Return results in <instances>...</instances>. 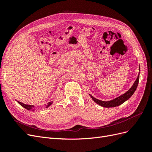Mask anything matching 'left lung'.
Wrapping results in <instances>:
<instances>
[{
    "label": "left lung",
    "mask_w": 152,
    "mask_h": 152,
    "mask_svg": "<svg viewBox=\"0 0 152 152\" xmlns=\"http://www.w3.org/2000/svg\"><path fill=\"white\" fill-rule=\"evenodd\" d=\"M139 71H140V66L139 67ZM139 80H140V72H139L138 76H137L136 80L134 82V84H133L132 87L126 92V93H125L121 96H119L118 97L115 98L113 99L108 101V102L99 100L98 99L95 98L92 95H91V94H89V95L91 96V98H92V99H93L95 103H96L100 106H102V107H105V108L116 107H117V106L121 105L125 102H126V101L129 99L132 96V95L134 93V92L137 87V85H138Z\"/></svg>",
    "instance_id": "1"
}]
</instances>
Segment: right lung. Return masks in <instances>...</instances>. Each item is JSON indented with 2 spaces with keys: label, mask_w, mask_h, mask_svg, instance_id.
<instances>
[{
  "label": "right lung",
  "mask_w": 152,
  "mask_h": 152,
  "mask_svg": "<svg viewBox=\"0 0 152 152\" xmlns=\"http://www.w3.org/2000/svg\"><path fill=\"white\" fill-rule=\"evenodd\" d=\"M16 102L19 103L21 107H23V108H25V109H26V110H32V111H35V110H36V108H35V107L34 105H30V104H24V103H21V102H20L19 101H17V100H16ZM53 103V102L52 101V102H49V103H48V104H46V108H48V107H49L50 105H51Z\"/></svg>",
  "instance_id": "right-lung-1"
}]
</instances>
